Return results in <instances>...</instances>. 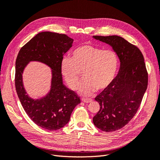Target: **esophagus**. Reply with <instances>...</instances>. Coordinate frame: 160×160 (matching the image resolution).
<instances>
[{
  "label": "esophagus",
  "instance_id": "1",
  "mask_svg": "<svg viewBox=\"0 0 160 160\" xmlns=\"http://www.w3.org/2000/svg\"><path fill=\"white\" fill-rule=\"evenodd\" d=\"M82 101H83L85 103H90L92 101V99H82Z\"/></svg>",
  "mask_w": 160,
  "mask_h": 160
}]
</instances>
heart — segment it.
Masks as SVG:
<instances>
[{
  "label": "heart",
  "instance_id": "b5f03b06",
  "mask_svg": "<svg viewBox=\"0 0 160 160\" xmlns=\"http://www.w3.org/2000/svg\"><path fill=\"white\" fill-rule=\"evenodd\" d=\"M118 67L119 58L114 51L90 45L77 48L71 58L64 57L61 64L62 74L72 90L79 88L83 73L85 81L79 89L83 96L91 95L96 89H107L115 78Z\"/></svg>",
  "mask_w": 160,
  "mask_h": 160
}]
</instances>
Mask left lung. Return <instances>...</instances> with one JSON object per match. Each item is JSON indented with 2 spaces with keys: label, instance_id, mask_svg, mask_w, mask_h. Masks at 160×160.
Wrapping results in <instances>:
<instances>
[{
  "label": "left lung",
  "instance_id": "left-lung-1",
  "mask_svg": "<svg viewBox=\"0 0 160 160\" xmlns=\"http://www.w3.org/2000/svg\"><path fill=\"white\" fill-rule=\"evenodd\" d=\"M93 38L112 47L121 62L112 84L95 98L100 109L93 123L111 132L123 128L136 114L148 88V73L142 53L135 45L117 35Z\"/></svg>",
  "mask_w": 160,
  "mask_h": 160
}]
</instances>
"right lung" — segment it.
<instances>
[{
    "mask_svg": "<svg viewBox=\"0 0 160 160\" xmlns=\"http://www.w3.org/2000/svg\"><path fill=\"white\" fill-rule=\"evenodd\" d=\"M73 39L65 34L52 32L38 33L18 52L15 66V88L24 110L38 126L58 130L69 122L71 113L81 103L75 91L62 83L61 64L63 55L72 47ZM30 61H39L52 69L50 93L39 100L28 97L22 83V72Z\"/></svg>",
    "mask_w": 160,
    "mask_h": 160,
    "instance_id": "add662e5",
    "label": "right lung"
}]
</instances>
